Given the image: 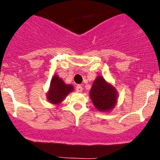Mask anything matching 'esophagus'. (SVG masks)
I'll use <instances>...</instances> for the list:
<instances>
[{
  "instance_id": "1",
  "label": "esophagus",
  "mask_w": 160,
  "mask_h": 160,
  "mask_svg": "<svg viewBox=\"0 0 160 160\" xmlns=\"http://www.w3.org/2000/svg\"><path fill=\"white\" fill-rule=\"evenodd\" d=\"M75 90H76V91H77V92H79V93H80V92H82L83 91V87L82 86H81V85H77V86H76V88H75Z\"/></svg>"
}]
</instances>
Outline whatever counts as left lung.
<instances>
[{"mask_svg":"<svg viewBox=\"0 0 160 160\" xmlns=\"http://www.w3.org/2000/svg\"><path fill=\"white\" fill-rule=\"evenodd\" d=\"M90 97L95 109L99 111L109 112L114 109L118 100V92L114 85L99 75L93 82Z\"/></svg>","mask_w":160,"mask_h":160,"instance_id":"left-lung-1","label":"left lung"}]
</instances>
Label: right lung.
<instances>
[{"mask_svg":"<svg viewBox=\"0 0 160 160\" xmlns=\"http://www.w3.org/2000/svg\"><path fill=\"white\" fill-rule=\"evenodd\" d=\"M74 90L72 85H67L57 75L51 79L49 90L46 93V99L53 105H58L65 100L70 92Z\"/></svg>","mask_w":160,"mask_h":160,"instance_id":"1","label":"right lung"}]
</instances>
